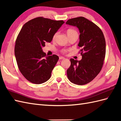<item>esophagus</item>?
Segmentation results:
<instances>
[{
	"label": "esophagus",
	"instance_id": "esophagus-1",
	"mask_svg": "<svg viewBox=\"0 0 121 121\" xmlns=\"http://www.w3.org/2000/svg\"><path fill=\"white\" fill-rule=\"evenodd\" d=\"M65 59V58L63 57V56H60V57H59V59H60V60H63V59Z\"/></svg>",
	"mask_w": 121,
	"mask_h": 121
}]
</instances>
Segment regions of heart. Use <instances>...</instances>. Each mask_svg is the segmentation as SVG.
<instances>
[{"label": "heart", "mask_w": 121, "mask_h": 121, "mask_svg": "<svg viewBox=\"0 0 121 121\" xmlns=\"http://www.w3.org/2000/svg\"><path fill=\"white\" fill-rule=\"evenodd\" d=\"M66 33H67V35H68L69 37L71 36L75 35V34H78V32H77L76 30H75L74 29H68L67 30H66ZM57 35H58L57 32H56V33H55V34L53 35V37H52L53 40H55L56 39ZM68 50L66 49H62V50H61V52H62L63 53H66V52H67Z\"/></svg>", "instance_id": "b5f03b06"}]
</instances>
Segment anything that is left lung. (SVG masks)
Masks as SVG:
<instances>
[{
    "mask_svg": "<svg viewBox=\"0 0 121 121\" xmlns=\"http://www.w3.org/2000/svg\"><path fill=\"white\" fill-rule=\"evenodd\" d=\"M66 24L76 26L79 35L78 46L82 59L80 61L70 59L71 65L67 76L73 84L83 85L91 82L99 73L106 55V40L101 29L83 17L68 20Z\"/></svg>",
    "mask_w": 121,
    "mask_h": 121,
    "instance_id": "left-lung-1",
    "label": "left lung"
}]
</instances>
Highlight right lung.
Segmentation results:
<instances>
[{"instance_id":"obj_1","label":"right lung","mask_w":121,"mask_h":121,"mask_svg":"<svg viewBox=\"0 0 121 121\" xmlns=\"http://www.w3.org/2000/svg\"><path fill=\"white\" fill-rule=\"evenodd\" d=\"M65 23L37 17L24 24L15 40L14 54L20 71L27 80L35 84L50 78L59 60L58 56H46L42 47L50 43L53 35Z\"/></svg>"}]
</instances>
